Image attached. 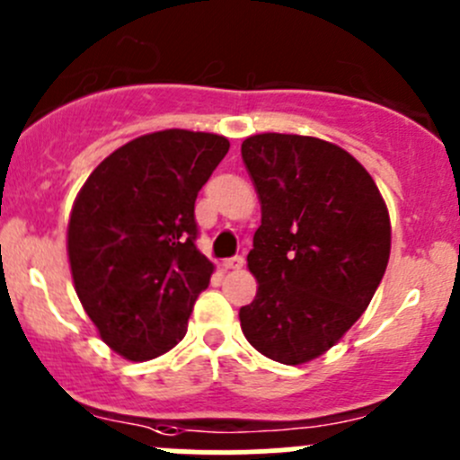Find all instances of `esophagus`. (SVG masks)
Wrapping results in <instances>:
<instances>
[{
	"label": "esophagus",
	"mask_w": 460,
	"mask_h": 460,
	"mask_svg": "<svg viewBox=\"0 0 460 460\" xmlns=\"http://www.w3.org/2000/svg\"><path fill=\"white\" fill-rule=\"evenodd\" d=\"M244 267V258L243 256H234L225 260V269H243Z\"/></svg>",
	"instance_id": "obj_1"
}]
</instances>
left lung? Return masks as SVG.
I'll use <instances>...</instances> for the list:
<instances>
[{
    "instance_id": "1",
    "label": "left lung",
    "mask_w": 460,
    "mask_h": 460,
    "mask_svg": "<svg viewBox=\"0 0 460 460\" xmlns=\"http://www.w3.org/2000/svg\"><path fill=\"white\" fill-rule=\"evenodd\" d=\"M243 160L262 222L247 256L258 294L240 327L267 358L303 365L374 298L392 247L387 207L365 166L318 137L260 133L243 142Z\"/></svg>"
}]
</instances>
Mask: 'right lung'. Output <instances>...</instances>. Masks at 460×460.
<instances>
[{
    "label": "right lung",
    "mask_w": 460,
    "mask_h": 460,
    "mask_svg": "<svg viewBox=\"0 0 460 460\" xmlns=\"http://www.w3.org/2000/svg\"><path fill=\"white\" fill-rule=\"evenodd\" d=\"M226 151L213 133H148L111 153L77 193L68 222L77 298L124 358H155L187 333L213 273L196 247V198Z\"/></svg>",
    "instance_id": "1"
}]
</instances>
